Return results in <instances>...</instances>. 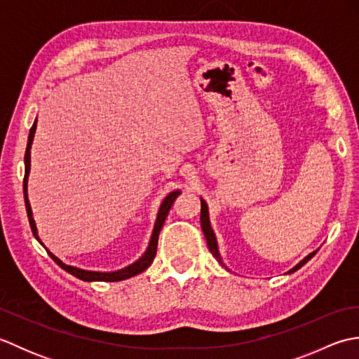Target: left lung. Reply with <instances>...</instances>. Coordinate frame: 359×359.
Here are the masks:
<instances>
[{"instance_id": "left-lung-1", "label": "left lung", "mask_w": 359, "mask_h": 359, "mask_svg": "<svg viewBox=\"0 0 359 359\" xmlns=\"http://www.w3.org/2000/svg\"><path fill=\"white\" fill-rule=\"evenodd\" d=\"M201 203H202V207H201V225H202V230H203V234H205V239H207V245H208V248H210V251H211V255L216 257V261L226 269V265L224 264L222 257H220V255H219L216 234H215V231H212L211 224H210L208 205H207V202H205V201L202 199V197H201ZM316 251H318V250H316ZM316 251H313V253H310L307 257H304L302 261H301L299 264H297L296 266H293V269L290 270L288 273H293V271H296V270H299L304 264H307V262L310 261V259L316 255ZM226 270H228V269H226ZM228 271H230V270H228Z\"/></svg>"}]
</instances>
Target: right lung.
<instances>
[{"label": "right lung", "instance_id": "1", "mask_svg": "<svg viewBox=\"0 0 359 359\" xmlns=\"http://www.w3.org/2000/svg\"><path fill=\"white\" fill-rule=\"evenodd\" d=\"M35 129H36V120L34 121L32 128H30L29 131V139H27V148H26V154H25V182H22V189H25V203H26V211H27V217H29V224L30 228H32V233L35 236V239L41 243L44 247V243L38 238V231H36V225H35V220L32 217V208H30V203L27 199V177H29V171H30V148H32V142H34V134H35ZM180 194L179 189H175V191L168 194L162 205H160L158 212H157V219H156V224H154V230H152V236H151V241H149V245L144 251L143 256L140 259H137V261L131 265L125 266V269L117 270V271H89V270H83V269H77V266H72V265H66L63 261H60V259L50 253V251L46 248L48 251V255L53 259V262L58 264L62 266L63 270H66L67 273H71L72 276L79 278L81 280H86V282H94V280H103V282H117V280H125L135 276V274H139L142 271H144L148 269V266L152 264L157 253V241H158V234L160 230H162V226L165 224V219L168 216V212H170L171 207L174 201L177 199V196Z\"/></svg>", "mask_w": 359, "mask_h": 359}]
</instances>
